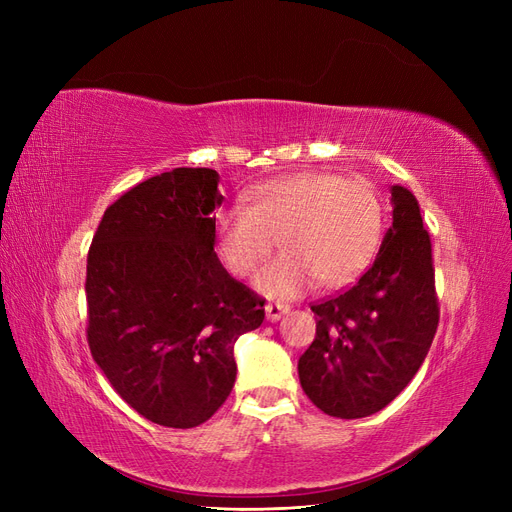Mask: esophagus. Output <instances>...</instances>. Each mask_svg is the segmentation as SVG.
Returning a JSON list of instances; mask_svg holds the SVG:
<instances>
[{
	"mask_svg": "<svg viewBox=\"0 0 512 512\" xmlns=\"http://www.w3.org/2000/svg\"><path fill=\"white\" fill-rule=\"evenodd\" d=\"M265 312H267V320H269V322H275V320H280V318L288 312V305H282V303H267V305H265Z\"/></svg>",
	"mask_w": 512,
	"mask_h": 512,
	"instance_id": "esophagus-1",
	"label": "esophagus"
}]
</instances>
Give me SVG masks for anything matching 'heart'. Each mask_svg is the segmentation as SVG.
Returning <instances> with one entry per match:
<instances>
[{
	"mask_svg": "<svg viewBox=\"0 0 512 512\" xmlns=\"http://www.w3.org/2000/svg\"><path fill=\"white\" fill-rule=\"evenodd\" d=\"M382 232L384 207L371 183L324 170L262 181L245 207L218 211L213 224L215 252L235 277L254 273L277 239L284 254L254 282L271 299L297 297L314 282H352L376 256Z\"/></svg>",
	"mask_w": 512,
	"mask_h": 512,
	"instance_id": "b5f03b06",
	"label": "heart"
}]
</instances>
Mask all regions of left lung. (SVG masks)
I'll list each match as a JSON object with an SVG mask.
<instances>
[{
    "label": "left lung",
    "mask_w": 512,
    "mask_h": 512,
    "mask_svg": "<svg viewBox=\"0 0 512 512\" xmlns=\"http://www.w3.org/2000/svg\"><path fill=\"white\" fill-rule=\"evenodd\" d=\"M393 224L346 292L312 305L316 339L299 359L305 395L324 414L363 418L406 389L431 348L440 309L429 232L414 194L391 188Z\"/></svg>",
    "instance_id": "8db88e82"
}]
</instances>
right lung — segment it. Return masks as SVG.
I'll return each instance as SVG.
<instances>
[{"instance_id":"1","label":"right lung","mask_w":512,"mask_h":512,"mask_svg":"<svg viewBox=\"0 0 512 512\" xmlns=\"http://www.w3.org/2000/svg\"><path fill=\"white\" fill-rule=\"evenodd\" d=\"M220 175L175 168L108 207L87 254V342L108 382L147 421L190 429L237 378L235 342L265 301L222 267L211 213Z\"/></svg>"}]
</instances>
